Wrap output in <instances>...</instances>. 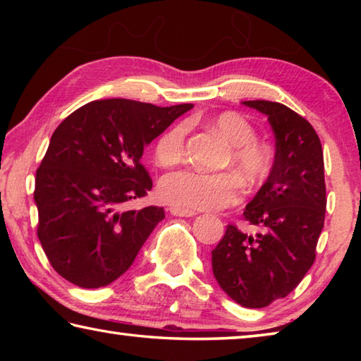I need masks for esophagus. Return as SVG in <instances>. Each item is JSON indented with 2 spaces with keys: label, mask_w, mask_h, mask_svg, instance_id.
<instances>
[{
  "label": "esophagus",
  "mask_w": 361,
  "mask_h": 361,
  "mask_svg": "<svg viewBox=\"0 0 361 361\" xmlns=\"http://www.w3.org/2000/svg\"><path fill=\"white\" fill-rule=\"evenodd\" d=\"M170 213H172L173 216H194L195 212H191V210H183V209H178V207H170Z\"/></svg>",
  "instance_id": "1"
}]
</instances>
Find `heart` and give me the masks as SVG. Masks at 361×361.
<instances>
[{"mask_svg": "<svg viewBox=\"0 0 361 361\" xmlns=\"http://www.w3.org/2000/svg\"><path fill=\"white\" fill-rule=\"evenodd\" d=\"M210 127L231 145L226 166L239 170L250 188L261 186L272 172L274 151L267 143L256 140L252 122L239 113L226 111L213 118ZM186 133V124H175L162 133L154 148L159 166L172 167L183 161ZM159 192L166 202L183 210H216L239 202L242 185L232 172L207 173L195 169H183L164 176Z\"/></svg>", "mask_w": 361, "mask_h": 361, "instance_id": "obj_1", "label": "heart"}]
</instances>
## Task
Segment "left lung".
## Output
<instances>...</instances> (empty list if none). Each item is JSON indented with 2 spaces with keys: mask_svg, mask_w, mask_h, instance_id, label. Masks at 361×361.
<instances>
[{
  "mask_svg": "<svg viewBox=\"0 0 361 361\" xmlns=\"http://www.w3.org/2000/svg\"><path fill=\"white\" fill-rule=\"evenodd\" d=\"M243 105L267 116L276 157L269 178L243 210L259 232L245 234L228 224L212 252V266L226 295L243 307L261 309L295 290L314 264L325 223V166L320 138L307 119L277 102Z\"/></svg>",
  "mask_w": 361,
  "mask_h": 361,
  "instance_id": "8db88e82",
  "label": "left lung"
}]
</instances>
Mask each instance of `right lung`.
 I'll use <instances>...</instances> for the list:
<instances>
[{"mask_svg":"<svg viewBox=\"0 0 361 361\" xmlns=\"http://www.w3.org/2000/svg\"><path fill=\"white\" fill-rule=\"evenodd\" d=\"M192 103L161 108L126 99L78 108L52 133L36 170L38 239L51 266L81 288H100L132 266L162 207L126 210L152 180L140 159Z\"/></svg>","mask_w":361,"mask_h":361,"instance_id":"1","label":"right lung"}]
</instances>
